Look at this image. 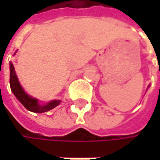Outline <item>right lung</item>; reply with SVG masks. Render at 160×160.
Here are the masks:
<instances>
[{
  "instance_id": "right-lung-1",
  "label": "right lung",
  "mask_w": 160,
  "mask_h": 160,
  "mask_svg": "<svg viewBox=\"0 0 160 160\" xmlns=\"http://www.w3.org/2000/svg\"><path fill=\"white\" fill-rule=\"evenodd\" d=\"M10 87H11V91L13 92V93L15 94L17 100L28 110L34 112V113L47 112L56 108L61 103V100H52L50 102L45 103L44 105H41L39 103V99L34 98V97L30 96L29 94H28L25 92V90L22 88V86L18 80L14 65L12 62H10Z\"/></svg>"
}]
</instances>
